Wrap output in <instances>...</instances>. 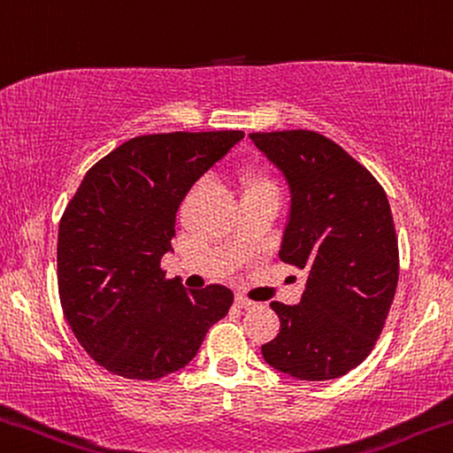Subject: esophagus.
<instances>
[{
	"instance_id": "34e87169",
	"label": "esophagus",
	"mask_w": 453,
	"mask_h": 453,
	"mask_svg": "<svg viewBox=\"0 0 453 453\" xmlns=\"http://www.w3.org/2000/svg\"><path fill=\"white\" fill-rule=\"evenodd\" d=\"M234 305H236V308H241V310H250V308H255L257 303L250 302V299H247V297H242V296H236Z\"/></svg>"
}]
</instances>
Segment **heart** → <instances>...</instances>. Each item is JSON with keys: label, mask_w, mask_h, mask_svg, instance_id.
Listing matches in <instances>:
<instances>
[{"label": "heart", "mask_w": 453, "mask_h": 453, "mask_svg": "<svg viewBox=\"0 0 453 453\" xmlns=\"http://www.w3.org/2000/svg\"><path fill=\"white\" fill-rule=\"evenodd\" d=\"M249 192H277V186L267 173L249 170L245 172V176H242V194Z\"/></svg>", "instance_id": "heart-1"}]
</instances>
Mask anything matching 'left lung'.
<instances>
[{
	"label": "left lung",
	"instance_id": "8db88e82",
	"mask_svg": "<svg viewBox=\"0 0 453 453\" xmlns=\"http://www.w3.org/2000/svg\"><path fill=\"white\" fill-rule=\"evenodd\" d=\"M249 137L289 188L280 259L308 269L302 302L271 303L281 326L261 346L263 358L299 380L338 379L371 354L399 281L387 194L365 165L316 131Z\"/></svg>",
	"mask_w": 453,
	"mask_h": 453
}]
</instances>
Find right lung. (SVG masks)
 <instances>
[{
	"label": "right lung",
	"mask_w": 453,
	"mask_h": 453,
	"mask_svg": "<svg viewBox=\"0 0 453 453\" xmlns=\"http://www.w3.org/2000/svg\"><path fill=\"white\" fill-rule=\"evenodd\" d=\"M245 137L242 131L139 135L82 178L58 226V291L73 334L96 365L156 380L196 357L233 291H186L165 280L176 212L192 184Z\"/></svg>",
	"instance_id": "right-lung-1"
}]
</instances>
